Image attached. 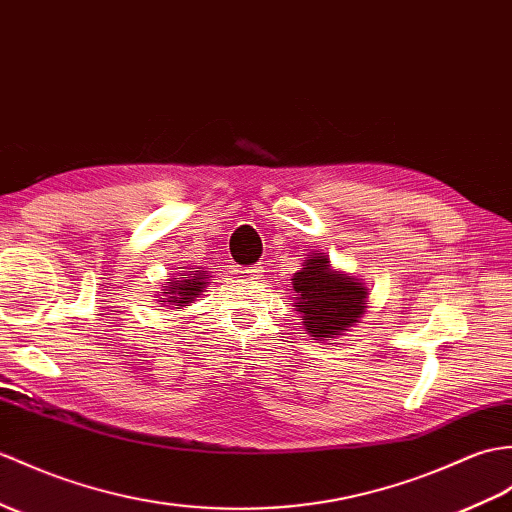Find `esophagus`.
Instances as JSON below:
<instances>
[{
    "mask_svg": "<svg viewBox=\"0 0 512 512\" xmlns=\"http://www.w3.org/2000/svg\"><path fill=\"white\" fill-rule=\"evenodd\" d=\"M264 272H266V268L261 266V264H257V266L246 268V277H248V279H255V281H259V279H264Z\"/></svg>",
    "mask_w": 512,
    "mask_h": 512,
    "instance_id": "esophagus-1",
    "label": "esophagus"
}]
</instances>
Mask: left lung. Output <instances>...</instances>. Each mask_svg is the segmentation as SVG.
<instances>
[{
	"instance_id": "1",
	"label": "left lung",
	"mask_w": 512,
	"mask_h": 512,
	"mask_svg": "<svg viewBox=\"0 0 512 512\" xmlns=\"http://www.w3.org/2000/svg\"><path fill=\"white\" fill-rule=\"evenodd\" d=\"M294 310L312 340H334L360 323L368 307V290L362 279L331 266L329 255L312 253L294 272Z\"/></svg>"
}]
</instances>
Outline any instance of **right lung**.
Masks as SVG:
<instances>
[{"label": "right lung", "mask_w": 512, "mask_h": 512, "mask_svg": "<svg viewBox=\"0 0 512 512\" xmlns=\"http://www.w3.org/2000/svg\"><path fill=\"white\" fill-rule=\"evenodd\" d=\"M209 283V272L207 270H181L176 277L165 279L161 285V294H157V299H161V307H176V310H183L187 303L196 301V296L200 292H205Z\"/></svg>", "instance_id": "1"}]
</instances>
